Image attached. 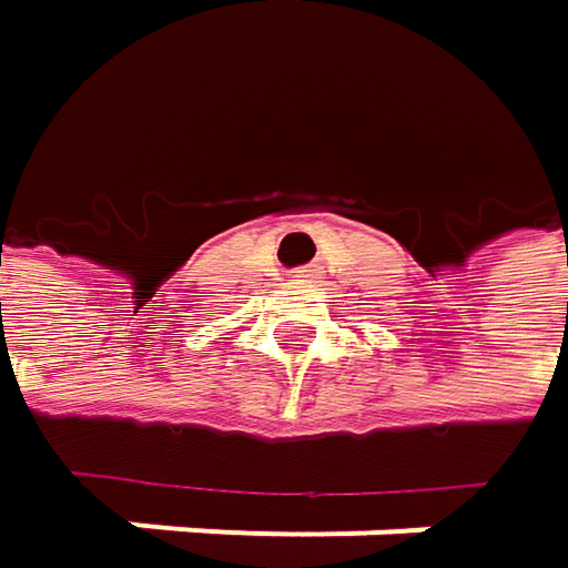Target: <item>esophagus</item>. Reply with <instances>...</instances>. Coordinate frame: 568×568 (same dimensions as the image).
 Returning <instances> with one entry per match:
<instances>
[{
  "instance_id": "esophagus-1",
  "label": "esophagus",
  "mask_w": 568,
  "mask_h": 568,
  "mask_svg": "<svg viewBox=\"0 0 568 568\" xmlns=\"http://www.w3.org/2000/svg\"><path fill=\"white\" fill-rule=\"evenodd\" d=\"M298 280H305V276H298Z\"/></svg>"
}]
</instances>
